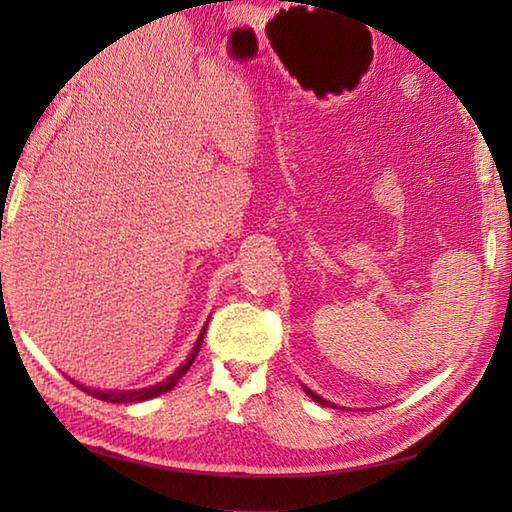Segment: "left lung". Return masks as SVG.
I'll use <instances>...</instances> for the list:
<instances>
[{"mask_svg": "<svg viewBox=\"0 0 512 512\" xmlns=\"http://www.w3.org/2000/svg\"><path fill=\"white\" fill-rule=\"evenodd\" d=\"M306 391H308V396H310L312 400H317V402H319V405H325V407H328V405H330V402H328V400H323L321 396H317V394H314V391H310L308 387H306Z\"/></svg>", "mask_w": 512, "mask_h": 512, "instance_id": "left-lung-1", "label": "left lung"}]
</instances>
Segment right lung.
<instances>
[{"label":"right lung","instance_id":"right-lung-1","mask_svg":"<svg viewBox=\"0 0 512 512\" xmlns=\"http://www.w3.org/2000/svg\"><path fill=\"white\" fill-rule=\"evenodd\" d=\"M204 330H206V328H204ZM204 330H202V334H200V339L195 341V347H193V352L189 354L187 363H184L182 367H178L176 374H171L167 380H162L160 385L147 387V389H138V391H99V389H88V387H81V389L88 391V394H92L94 398L105 400V402H140V400H149V398H156V396H160V394H165V391L173 389V385H176L178 380L189 372V367L193 365L195 356H198V352H200V345H202V339H204ZM76 387H79V385H76Z\"/></svg>","mask_w":512,"mask_h":512}]
</instances>
